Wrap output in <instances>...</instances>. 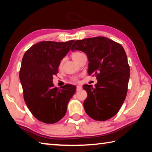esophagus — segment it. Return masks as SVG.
Instances as JSON below:
<instances>
[{
	"mask_svg": "<svg viewBox=\"0 0 152 152\" xmlns=\"http://www.w3.org/2000/svg\"><path fill=\"white\" fill-rule=\"evenodd\" d=\"M81 89H82V86H76V90H77V91H80Z\"/></svg>",
	"mask_w": 152,
	"mask_h": 152,
	"instance_id": "34e87169",
	"label": "esophagus"
}]
</instances>
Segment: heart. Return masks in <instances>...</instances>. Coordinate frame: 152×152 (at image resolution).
<instances>
[{"instance_id":"heart-1","label":"heart","mask_w":152,"mask_h":152,"mask_svg":"<svg viewBox=\"0 0 152 152\" xmlns=\"http://www.w3.org/2000/svg\"><path fill=\"white\" fill-rule=\"evenodd\" d=\"M82 54V53L80 52H78V51H75V52L72 53V58L73 60L76 61ZM61 65H62V61H61L60 66H61ZM72 81H74V82H77L78 80V78H77V77H73V78H72Z\"/></svg>"}]
</instances>
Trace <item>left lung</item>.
I'll return each instance as SVG.
<instances>
[{"instance_id":"8db88e82","label":"left lung","mask_w":152,"mask_h":152,"mask_svg":"<svg viewBox=\"0 0 152 152\" xmlns=\"http://www.w3.org/2000/svg\"><path fill=\"white\" fill-rule=\"evenodd\" d=\"M72 51L85 53L88 59L89 75L98 80L93 87L83 86L88 94L84 107L90 117L99 121L114 117L127 96L130 69L122 45L104 37L76 40Z\"/></svg>"}]
</instances>
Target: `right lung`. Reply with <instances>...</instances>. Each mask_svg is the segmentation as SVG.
I'll list each match as a JSON object with an SVG mask.
<instances>
[{
	"instance_id": "1",
	"label": "right lung",
	"mask_w": 152,
	"mask_h": 152,
	"mask_svg": "<svg viewBox=\"0 0 152 152\" xmlns=\"http://www.w3.org/2000/svg\"><path fill=\"white\" fill-rule=\"evenodd\" d=\"M73 42H41L23 57L19 78L25 102L33 116L43 123L53 124L62 119L76 92L75 86L67 84L59 89L53 83V76Z\"/></svg>"
}]
</instances>
